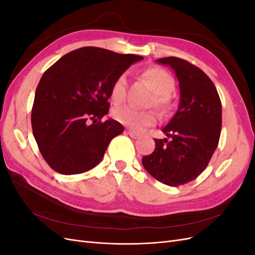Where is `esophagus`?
I'll return each mask as SVG.
<instances>
[{
  "instance_id": "1",
  "label": "esophagus",
  "mask_w": 255,
  "mask_h": 255,
  "mask_svg": "<svg viewBox=\"0 0 255 255\" xmlns=\"http://www.w3.org/2000/svg\"><path fill=\"white\" fill-rule=\"evenodd\" d=\"M127 133L129 135V137L134 138V139H136V138H139V137H140V135H139V134L136 133V132H133V130H130V129L127 130Z\"/></svg>"
}]
</instances>
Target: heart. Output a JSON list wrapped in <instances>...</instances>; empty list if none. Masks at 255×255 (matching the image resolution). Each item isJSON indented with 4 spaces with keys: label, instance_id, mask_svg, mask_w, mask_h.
<instances>
[{
    "label": "heart",
    "instance_id": "b5f03b06",
    "mask_svg": "<svg viewBox=\"0 0 255 255\" xmlns=\"http://www.w3.org/2000/svg\"><path fill=\"white\" fill-rule=\"evenodd\" d=\"M139 76L153 90L149 105H153L163 115L170 113L173 107L171 92L175 86L171 74L163 67L152 65L141 69ZM127 84V76L125 74H120L114 80L110 89V97L114 104L119 105L125 102ZM114 117L121 125L128 127L134 132H140L145 128L154 126L157 120L156 114L153 110L137 111L130 107L117 109L114 112Z\"/></svg>",
    "mask_w": 255,
    "mask_h": 255
}]
</instances>
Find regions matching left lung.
I'll list each match as a JSON object with an SVG mask.
<instances>
[{"label": "left lung", "instance_id": "1", "mask_svg": "<svg viewBox=\"0 0 255 255\" xmlns=\"http://www.w3.org/2000/svg\"><path fill=\"white\" fill-rule=\"evenodd\" d=\"M170 66L180 84L179 110L163 128L170 140L154 139L155 149L142 157L154 179L180 186L201 174L217 148L221 133V101L214 83L189 61L179 57L157 59Z\"/></svg>", "mask_w": 255, "mask_h": 255}]
</instances>
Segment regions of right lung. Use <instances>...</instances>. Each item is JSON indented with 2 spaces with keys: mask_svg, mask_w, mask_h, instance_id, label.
Returning <instances> with one entry per match:
<instances>
[{
  "mask_svg": "<svg viewBox=\"0 0 255 255\" xmlns=\"http://www.w3.org/2000/svg\"><path fill=\"white\" fill-rule=\"evenodd\" d=\"M142 56L84 47L59 58L42 75L32 109V128L48 165L61 174L86 172L125 128L102 118L114 80Z\"/></svg>",
  "mask_w": 255,
  "mask_h": 255,
  "instance_id": "add662e5",
  "label": "right lung"
}]
</instances>
